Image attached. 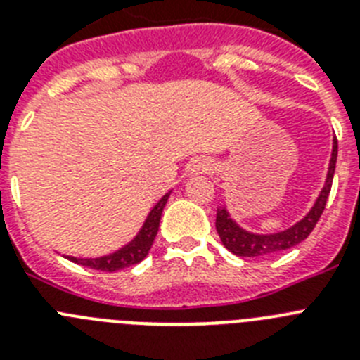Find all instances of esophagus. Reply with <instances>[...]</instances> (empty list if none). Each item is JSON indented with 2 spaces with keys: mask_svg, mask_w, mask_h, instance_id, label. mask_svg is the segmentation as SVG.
<instances>
[{
  "mask_svg": "<svg viewBox=\"0 0 360 360\" xmlns=\"http://www.w3.org/2000/svg\"><path fill=\"white\" fill-rule=\"evenodd\" d=\"M191 171L195 174L209 173V171H211V162H209L207 158H196V160L193 162V165H191Z\"/></svg>",
  "mask_w": 360,
  "mask_h": 360,
  "instance_id": "1",
  "label": "esophagus"
}]
</instances>
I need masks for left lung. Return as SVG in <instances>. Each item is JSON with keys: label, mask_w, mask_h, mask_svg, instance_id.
I'll use <instances>...</instances> for the list:
<instances>
[{"label": "left lung", "mask_w": 360, "mask_h": 360, "mask_svg": "<svg viewBox=\"0 0 360 360\" xmlns=\"http://www.w3.org/2000/svg\"><path fill=\"white\" fill-rule=\"evenodd\" d=\"M335 162H337V139H333V151L330 158L328 174H326V182H324L323 191H321L319 198L316 200L314 207L310 209L307 216L290 229L274 234H254V232L243 231L240 225L231 218L225 207H219L216 212V231L225 245V249L231 250L232 254L241 257H257V256H269V254L283 252V250L292 249L303 240L310 236L316 224L319 221L324 207H326V200H328L330 189H332L333 173H335Z\"/></svg>", "instance_id": "left-lung-1"}]
</instances>
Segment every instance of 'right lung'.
<instances>
[{
  "label": "right lung",
  "instance_id": "add662e5",
  "mask_svg": "<svg viewBox=\"0 0 360 360\" xmlns=\"http://www.w3.org/2000/svg\"><path fill=\"white\" fill-rule=\"evenodd\" d=\"M169 198V193L160 200V202L151 209V212L146 218L144 225H142L141 232L129 241L128 245H124L122 249L117 250L113 254H108L103 257H94V259H82V257H72L68 256L70 262L77 263V265L88 266V269L101 270V272H115V270L126 269V266L136 265L141 263L146 256H148L149 249H151L153 241L158 232V225H160V216L165 207V202Z\"/></svg>",
  "mask_w": 360,
  "mask_h": 360
}]
</instances>
